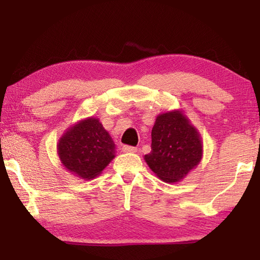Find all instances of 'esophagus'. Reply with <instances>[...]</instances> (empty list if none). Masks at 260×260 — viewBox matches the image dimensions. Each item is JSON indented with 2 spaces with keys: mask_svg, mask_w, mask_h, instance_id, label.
Segmentation results:
<instances>
[{
  "mask_svg": "<svg viewBox=\"0 0 260 260\" xmlns=\"http://www.w3.org/2000/svg\"><path fill=\"white\" fill-rule=\"evenodd\" d=\"M123 152H137V148L131 147V145H123Z\"/></svg>",
  "mask_w": 260,
  "mask_h": 260,
  "instance_id": "1",
  "label": "esophagus"
}]
</instances>
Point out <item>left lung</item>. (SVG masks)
<instances>
[{
  "label": "left lung",
  "instance_id": "1",
  "mask_svg": "<svg viewBox=\"0 0 260 260\" xmlns=\"http://www.w3.org/2000/svg\"><path fill=\"white\" fill-rule=\"evenodd\" d=\"M201 135L182 110L156 117L151 130V151L144 159L155 175L167 183L183 180L200 163Z\"/></svg>",
  "mask_w": 260,
  "mask_h": 260
}]
</instances>
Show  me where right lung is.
<instances>
[{"mask_svg":"<svg viewBox=\"0 0 260 260\" xmlns=\"http://www.w3.org/2000/svg\"><path fill=\"white\" fill-rule=\"evenodd\" d=\"M56 150L63 168L84 180L101 175L116 156L115 142L94 117L67 127L59 138Z\"/></svg>","mask_w":260,"mask_h":260,"instance_id":"add662e5","label":"right lung"}]
</instances>
